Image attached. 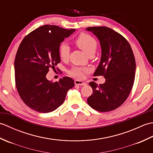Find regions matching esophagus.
I'll return each mask as SVG.
<instances>
[{
	"label": "esophagus",
	"mask_w": 153,
	"mask_h": 153,
	"mask_svg": "<svg viewBox=\"0 0 153 153\" xmlns=\"http://www.w3.org/2000/svg\"><path fill=\"white\" fill-rule=\"evenodd\" d=\"M75 84H76V85H86V83L82 82V81H79V80H75L74 82Z\"/></svg>",
	"instance_id": "esophagus-1"
}]
</instances>
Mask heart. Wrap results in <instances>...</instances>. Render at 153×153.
I'll return each instance as SVG.
<instances>
[{
    "mask_svg": "<svg viewBox=\"0 0 153 153\" xmlns=\"http://www.w3.org/2000/svg\"><path fill=\"white\" fill-rule=\"evenodd\" d=\"M75 43L88 54H94L95 53L97 47V43L96 40L91 35L86 33H81L75 41ZM70 47L66 43L61 44L58 48V53L60 58L62 60H66L70 56ZM86 71V68L74 67L69 71V74L77 78H79L82 76L83 73Z\"/></svg>",
    "mask_w": 153,
    "mask_h": 153,
    "instance_id": "obj_1",
    "label": "heart"
}]
</instances>
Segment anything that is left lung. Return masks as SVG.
<instances>
[{
    "instance_id": "8db88e82",
    "label": "left lung",
    "mask_w": 153,
    "mask_h": 153,
    "mask_svg": "<svg viewBox=\"0 0 153 153\" xmlns=\"http://www.w3.org/2000/svg\"><path fill=\"white\" fill-rule=\"evenodd\" d=\"M100 41L101 58L94 76H102V84L90 82L93 94L88 105L99 112H109L126 101L134 85L135 60L130 45L122 35L107 27H89Z\"/></svg>"
}]
</instances>
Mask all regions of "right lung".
I'll list each match as a JSON object with an SVG mask.
<instances>
[{
	"label": "right lung",
	"instance_id": "right-lung-1",
	"mask_svg": "<svg viewBox=\"0 0 153 153\" xmlns=\"http://www.w3.org/2000/svg\"><path fill=\"white\" fill-rule=\"evenodd\" d=\"M74 31L45 25L26 35L19 45L14 61L16 86L24 102L35 111H54L74 86L69 77L56 82L46 78L49 68L60 62V43Z\"/></svg>",
	"mask_w": 153,
	"mask_h": 153
}]
</instances>
